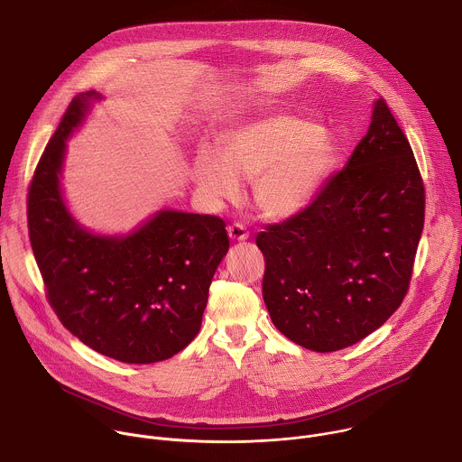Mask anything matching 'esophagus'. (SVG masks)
<instances>
[{
	"mask_svg": "<svg viewBox=\"0 0 462 462\" xmlns=\"http://www.w3.org/2000/svg\"><path fill=\"white\" fill-rule=\"evenodd\" d=\"M226 232H228V237H230L232 241H246V239H248V230H246L243 225H239V223L230 225V226L226 228Z\"/></svg>",
	"mask_w": 462,
	"mask_h": 462,
	"instance_id": "1",
	"label": "esophagus"
}]
</instances>
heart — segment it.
Returning a JSON list of instances; mask_svg holds the SVG:
<instances>
[{"mask_svg": "<svg viewBox=\"0 0 462 462\" xmlns=\"http://www.w3.org/2000/svg\"><path fill=\"white\" fill-rule=\"evenodd\" d=\"M333 166V144L316 124L273 115L223 137L221 153L203 148L191 179L207 199H237L241 180H254V201L269 219H285L310 205Z\"/></svg>", "mask_w": 462, "mask_h": 462, "instance_id": "b5f03b06", "label": "heart"}]
</instances>
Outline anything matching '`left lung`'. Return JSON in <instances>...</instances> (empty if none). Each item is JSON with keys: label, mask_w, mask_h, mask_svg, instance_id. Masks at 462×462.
<instances>
[{"label": "left lung", "mask_w": 462, "mask_h": 462, "mask_svg": "<svg viewBox=\"0 0 462 462\" xmlns=\"http://www.w3.org/2000/svg\"><path fill=\"white\" fill-rule=\"evenodd\" d=\"M424 228V184L383 98L347 164L291 219L259 232L263 300L280 333L331 353L369 337L408 292Z\"/></svg>", "instance_id": "1"}]
</instances>
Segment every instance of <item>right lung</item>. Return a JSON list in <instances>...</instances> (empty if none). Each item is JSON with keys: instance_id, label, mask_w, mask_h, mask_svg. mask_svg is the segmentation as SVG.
<instances>
[{"instance_id": "1", "label": "right lung", "mask_w": 462, "mask_h": 462, "mask_svg": "<svg viewBox=\"0 0 462 462\" xmlns=\"http://www.w3.org/2000/svg\"><path fill=\"white\" fill-rule=\"evenodd\" d=\"M97 91L73 98L29 188V237L47 298L63 327L124 364L171 358L199 333L208 289L228 252L216 216L159 210L129 234H97L61 191L65 150Z\"/></svg>"}]
</instances>
